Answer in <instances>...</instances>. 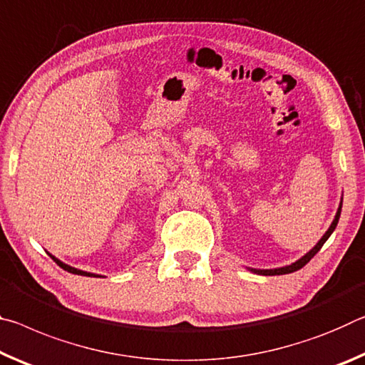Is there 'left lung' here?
Here are the masks:
<instances>
[{"mask_svg":"<svg viewBox=\"0 0 365 365\" xmlns=\"http://www.w3.org/2000/svg\"><path fill=\"white\" fill-rule=\"evenodd\" d=\"M341 205H343V202H339V207H338V212H336V215H334V220L331 222V225H330V228L327 230V232L324 236H322V239L320 241L315 244V246L309 250V252L306 254V255H302L299 260H296V262H292L291 265H286V267H279V268H268V270H260V268H247V270H250V272H254V273H257V274H265V277H273V274H286V273H292V272H297V270H301V268L307 264V262L312 259V257L319 252V250L322 249V246H324V244L327 242V239L331 236V232L334 231V228H336V225H338V220H339V215H341Z\"/></svg>","mask_w":365,"mask_h":365,"instance_id":"obj_1","label":"left lung"}]
</instances>
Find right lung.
Segmentation results:
<instances>
[{
  "label": "right lung",
  "instance_id": "add662e5",
  "mask_svg": "<svg viewBox=\"0 0 365 365\" xmlns=\"http://www.w3.org/2000/svg\"><path fill=\"white\" fill-rule=\"evenodd\" d=\"M50 257L53 260L56 262V264L63 268V270H66V272H69V273H74V274H81V277H101V274H97V273H91V272H83V270H79V268H74V267H71V265H68V264H64V262H61L59 259H56L55 255H51L50 254Z\"/></svg>",
  "mask_w": 365,
  "mask_h": 365
}]
</instances>
